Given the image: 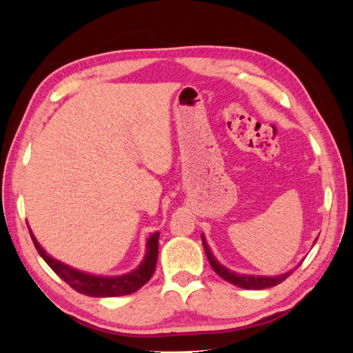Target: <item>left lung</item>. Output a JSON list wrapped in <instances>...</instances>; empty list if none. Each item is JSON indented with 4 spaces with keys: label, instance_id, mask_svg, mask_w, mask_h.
<instances>
[{
    "label": "left lung",
    "instance_id": "1",
    "mask_svg": "<svg viewBox=\"0 0 353 353\" xmlns=\"http://www.w3.org/2000/svg\"><path fill=\"white\" fill-rule=\"evenodd\" d=\"M201 243H203V248H205V252H206V256L209 259V263L213 268V271H215L221 279H223L225 281L234 284V285H239L241 288H248V290H263V288H270V287H274L276 284L283 283L287 276H290L293 274L294 270L299 268V263L296 268H293L292 271L288 272H284L281 275H274V276H262V275H248V274H239V272H234V271H230L228 268H225V266L221 265L215 256L212 254L210 252V248L206 243V239L205 236L201 234Z\"/></svg>",
    "mask_w": 353,
    "mask_h": 353
}]
</instances>
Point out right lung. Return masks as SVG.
Listing matches in <instances>:
<instances>
[{
    "label": "right lung",
    "mask_w": 353,
    "mask_h": 353,
    "mask_svg": "<svg viewBox=\"0 0 353 353\" xmlns=\"http://www.w3.org/2000/svg\"><path fill=\"white\" fill-rule=\"evenodd\" d=\"M29 234L38 253L41 254V258L47 262L50 268L54 271L63 281H66L73 290H77L78 293H82L85 296L116 297V296L131 294L150 280L156 270L157 253H159V232H154L148 237L147 252L144 256V261L140 263V266L131 272L117 275V276L92 275L88 272L74 270L72 266L51 258V256L41 248V244L37 241L30 228H29Z\"/></svg>",
    "instance_id": "right-lung-1"
}]
</instances>
